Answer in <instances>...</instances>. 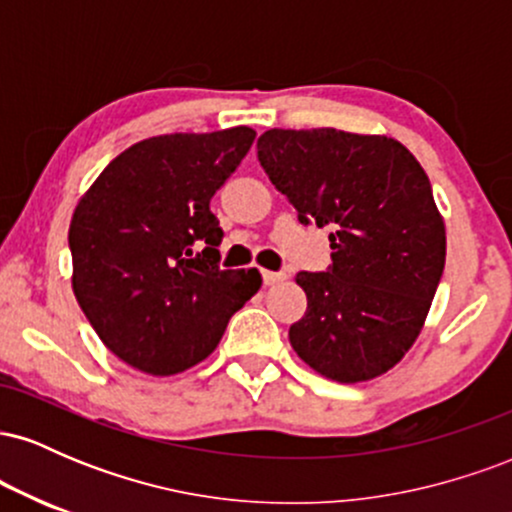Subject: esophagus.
Masks as SVG:
<instances>
[{"label": "esophagus", "mask_w": 512, "mask_h": 512, "mask_svg": "<svg viewBox=\"0 0 512 512\" xmlns=\"http://www.w3.org/2000/svg\"><path fill=\"white\" fill-rule=\"evenodd\" d=\"M262 279H264V286H272V284H279V281H284L286 274L284 272H269V269H264Z\"/></svg>", "instance_id": "1"}]
</instances>
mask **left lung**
Here are the masks:
<instances>
[{
  "label": "left lung",
  "instance_id": "left-lung-1",
  "mask_svg": "<svg viewBox=\"0 0 512 512\" xmlns=\"http://www.w3.org/2000/svg\"><path fill=\"white\" fill-rule=\"evenodd\" d=\"M257 158L298 221L332 226L327 272H298L308 308L293 351L325 378L363 383L411 349L445 267V223L407 146L334 127L269 129Z\"/></svg>",
  "mask_w": 512,
  "mask_h": 512
}]
</instances>
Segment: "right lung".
Instances as JSON below:
<instances>
[{
    "mask_svg": "<svg viewBox=\"0 0 512 512\" xmlns=\"http://www.w3.org/2000/svg\"><path fill=\"white\" fill-rule=\"evenodd\" d=\"M255 129L161 134L129 146L76 204L72 286L101 342L127 366L173 375L204 361L260 291L257 269H221L209 202Z\"/></svg>",
    "mask_w": 512,
    "mask_h": 512,
    "instance_id": "1",
    "label": "right lung"
}]
</instances>
